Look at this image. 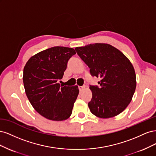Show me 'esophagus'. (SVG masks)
Masks as SVG:
<instances>
[{
	"mask_svg": "<svg viewBox=\"0 0 156 156\" xmlns=\"http://www.w3.org/2000/svg\"><path fill=\"white\" fill-rule=\"evenodd\" d=\"M85 87H86V86L85 85H83V86H80V87H79V91L80 92H81V91H83V90L85 88Z\"/></svg>",
	"mask_w": 156,
	"mask_h": 156,
	"instance_id": "34e87169",
	"label": "esophagus"
}]
</instances>
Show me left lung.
<instances>
[{
	"label": "left lung",
	"instance_id": "1",
	"mask_svg": "<svg viewBox=\"0 0 156 156\" xmlns=\"http://www.w3.org/2000/svg\"><path fill=\"white\" fill-rule=\"evenodd\" d=\"M90 68L100 86L90 85L92 97L88 105L101 119L119 115L129 105L136 88V75L129 59L119 49L105 44H90L75 49Z\"/></svg>",
	"mask_w": 156,
	"mask_h": 156
}]
</instances>
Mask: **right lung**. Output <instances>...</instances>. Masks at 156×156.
Instances as JSON below:
<instances>
[{
  "label": "right lung",
  "mask_w": 156,
  "mask_h": 156,
  "mask_svg": "<svg viewBox=\"0 0 156 156\" xmlns=\"http://www.w3.org/2000/svg\"><path fill=\"white\" fill-rule=\"evenodd\" d=\"M75 54L72 48L53 47L32 56L25 66L23 79L27 96L34 109L49 120L62 121L72 115L78 87H62L57 81Z\"/></svg>",
  "instance_id": "add662e5"
}]
</instances>
